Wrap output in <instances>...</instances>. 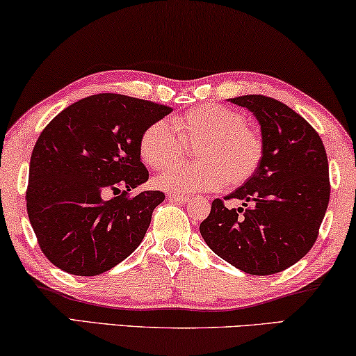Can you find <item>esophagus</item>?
I'll list each match as a JSON object with an SVG mask.
<instances>
[{"label": "esophagus", "instance_id": "34e87169", "mask_svg": "<svg viewBox=\"0 0 356 356\" xmlns=\"http://www.w3.org/2000/svg\"><path fill=\"white\" fill-rule=\"evenodd\" d=\"M168 198L172 200V201H179V203H187V201H190V196L179 195V193H169Z\"/></svg>", "mask_w": 356, "mask_h": 356}]
</instances>
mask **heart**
I'll list each match as a JSON object with an SVG mask.
<instances>
[{
	"mask_svg": "<svg viewBox=\"0 0 356 356\" xmlns=\"http://www.w3.org/2000/svg\"><path fill=\"white\" fill-rule=\"evenodd\" d=\"M185 146H196L195 165H181L156 177L158 188L174 193L211 192L225 182L236 187L256 172L262 140L245 116L219 104H203L174 116L171 124L155 121L142 132L139 153L153 171L179 161Z\"/></svg>",
	"mask_w": 356,
	"mask_h": 356,
	"instance_id": "1",
	"label": "heart"
}]
</instances>
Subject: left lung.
<instances>
[{"instance_id":"left-lung-1","label":"left lung","mask_w":356,"mask_h":356,"mask_svg":"<svg viewBox=\"0 0 356 356\" xmlns=\"http://www.w3.org/2000/svg\"><path fill=\"white\" fill-rule=\"evenodd\" d=\"M229 100L257 118L262 160L224 198L240 200L245 208H227L216 198L200 233L217 256L245 273L283 272L310 251L326 214L331 185L325 145L314 127L280 100L257 94Z\"/></svg>"}]
</instances>
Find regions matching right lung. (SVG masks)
<instances>
[{
    "label": "right lung",
    "instance_id": "right-lung-1",
    "mask_svg": "<svg viewBox=\"0 0 356 356\" xmlns=\"http://www.w3.org/2000/svg\"><path fill=\"white\" fill-rule=\"evenodd\" d=\"M171 107L123 94H95L62 110L36 140L26 212L44 256L78 277H95L136 251L164 193L147 190L142 132ZM122 192L113 199L108 193Z\"/></svg>",
    "mask_w": 356,
    "mask_h": 356
}]
</instances>
